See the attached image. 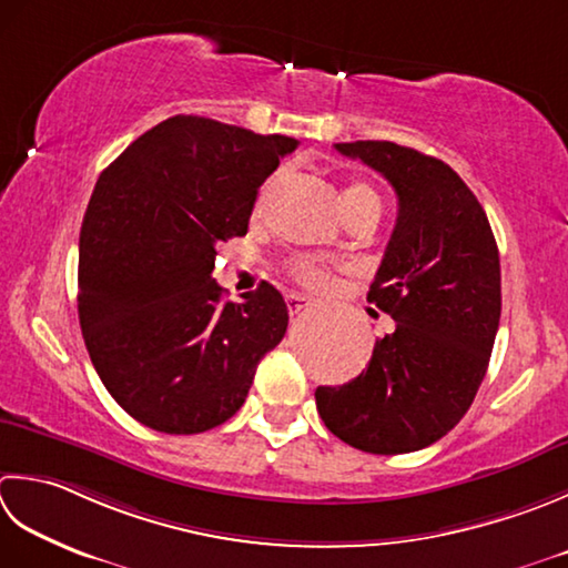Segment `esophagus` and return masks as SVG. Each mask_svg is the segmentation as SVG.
I'll use <instances>...</instances> for the list:
<instances>
[{
    "instance_id": "esophagus-1",
    "label": "esophagus",
    "mask_w": 568,
    "mask_h": 568,
    "mask_svg": "<svg viewBox=\"0 0 568 568\" xmlns=\"http://www.w3.org/2000/svg\"><path fill=\"white\" fill-rule=\"evenodd\" d=\"M285 303H287V313L300 315L303 310L310 307L313 300H310V295H303V293H291V295H285Z\"/></svg>"
}]
</instances>
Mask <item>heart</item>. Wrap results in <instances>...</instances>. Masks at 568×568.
Masks as SVG:
<instances>
[{"mask_svg":"<svg viewBox=\"0 0 568 568\" xmlns=\"http://www.w3.org/2000/svg\"><path fill=\"white\" fill-rule=\"evenodd\" d=\"M366 204H379V199H376V194L372 192L369 186L366 184H359L354 182L349 186H344L342 192V206H344V214H349V211L359 209V206H366ZM287 273H291L295 281H300L307 287H320L327 283V271L322 268L320 263L310 261V258H297L293 261L291 265H287Z\"/></svg>","mask_w":568,"mask_h":568,"instance_id":"heart-1","label":"heart"}]
</instances>
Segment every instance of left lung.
<instances>
[{
	"mask_svg": "<svg viewBox=\"0 0 568 568\" xmlns=\"http://www.w3.org/2000/svg\"><path fill=\"white\" fill-rule=\"evenodd\" d=\"M394 186L398 216L366 300L396 322L369 366L317 386L325 426L374 455L420 450L446 436L480 388L503 310L490 221L446 162L386 140L339 142Z\"/></svg>",
	"mask_w": 568,
	"mask_h": 568,
	"instance_id": "left-lung-1",
	"label": "left lung"
}]
</instances>
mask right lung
<instances>
[{
  "mask_svg": "<svg viewBox=\"0 0 568 568\" xmlns=\"http://www.w3.org/2000/svg\"><path fill=\"white\" fill-rule=\"evenodd\" d=\"M297 148L226 122L174 115L103 170L78 243V320L110 396L152 430L192 436L243 406L283 339L273 285L224 300L216 246L246 236L261 184Z\"/></svg>",
  "mask_w": 568,
  "mask_h": 568,
  "instance_id": "obj_1",
  "label": "right lung"
}]
</instances>
